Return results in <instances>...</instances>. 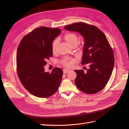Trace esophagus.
Returning a JSON list of instances; mask_svg holds the SVG:
<instances>
[{
    "instance_id": "34e87169",
    "label": "esophagus",
    "mask_w": 129,
    "mask_h": 129,
    "mask_svg": "<svg viewBox=\"0 0 129 129\" xmlns=\"http://www.w3.org/2000/svg\"><path fill=\"white\" fill-rule=\"evenodd\" d=\"M70 71V70H69V69H64L63 70V73H64V74H66V73H68V72H69Z\"/></svg>"
}]
</instances>
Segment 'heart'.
I'll return each instance as SVG.
<instances>
[{
    "label": "heart",
    "mask_w": 129,
    "mask_h": 129,
    "mask_svg": "<svg viewBox=\"0 0 129 129\" xmlns=\"http://www.w3.org/2000/svg\"><path fill=\"white\" fill-rule=\"evenodd\" d=\"M64 40L66 41V42L72 47H75L78 45V36L74 33H68L65 35L64 37ZM58 45V40L57 39H55L51 45L52 48V51L53 52H55L56 50L57 47ZM74 61V59H71L68 57H65L63 59L60 61L61 64L66 66V67H69L71 64V63L72 61Z\"/></svg>",
    "instance_id": "1"
}]
</instances>
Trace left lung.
I'll use <instances>...</instances> for the list:
<instances>
[{"label":"left lung","mask_w":129,"mask_h":129,"mask_svg":"<svg viewBox=\"0 0 129 129\" xmlns=\"http://www.w3.org/2000/svg\"><path fill=\"white\" fill-rule=\"evenodd\" d=\"M65 30L75 31L84 39L81 64H88L89 69L75 70V83L84 93L94 94L101 91L111 78L114 65V53L107 38L98 27L79 22L64 27Z\"/></svg>","instance_id":"1"}]
</instances>
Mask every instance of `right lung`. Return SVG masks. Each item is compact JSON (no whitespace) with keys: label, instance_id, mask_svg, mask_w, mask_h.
<instances>
[{"label":"right lung","instance_id":"1","mask_svg":"<svg viewBox=\"0 0 129 129\" xmlns=\"http://www.w3.org/2000/svg\"><path fill=\"white\" fill-rule=\"evenodd\" d=\"M61 33L58 28L40 27L23 38L18 45L16 65L22 84L33 96L47 98L58 90L63 72L56 68L46 72L44 66L52 56L51 45Z\"/></svg>","mask_w":129,"mask_h":129}]
</instances>
